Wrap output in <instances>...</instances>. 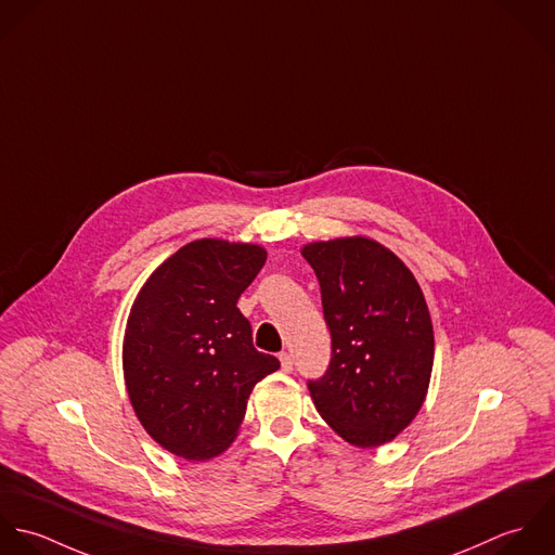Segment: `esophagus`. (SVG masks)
Segmentation results:
<instances>
[{
	"label": "esophagus",
	"mask_w": 555,
	"mask_h": 555,
	"mask_svg": "<svg viewBox=\"0 0 555 555\" xmlns=\"http://www.w3.org/2000/svg\"><path fill=\"white\" fill-rule=\"evenodd\" d=\"M279 360H281V369H283V371H287V373H289V371L294 369V360H292V353L283 351V353L279 356Z\"/></svg>",
	"instance_id": "34e87169"
}]
</instances>
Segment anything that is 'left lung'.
<instances>
[{"mask_svg":"<svg viewBox=\"0 0 555 555\" xmlns=\"http://www.w3.org/2000/svg\"><path fill=\"white\" fill-rule=\"evenodd\" d=\"M318 274L333 358L309 382L320 416L358 448L395 440L425 403L434 326L410 268L371 237L302 246Z\"/></svg>","mask_w":555,"mask_h":555,"instance_id":"left-lung-1","label":"left lung"}]
</instances>
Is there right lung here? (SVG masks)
Masks as SVG:
<instances>
[{
	"label": "right lung",
	"instance_id": "1",
	"mask_svg": "<svg viewBox=\"0 0 555 555\" xmlns=\"http://www.w3.org/2000/svg\"><path fill=\"white\" fill-rule=\"evenodd\" d=\"M266 257L257 244L195 240L165 259L134 298L121 347L126 390L152 440L182 459L227 450L255 384L281 366L253 347L237 309Z\"/></svg>",
	"mask_w": 555,
	"mask_h": 555
}]
</instances>
